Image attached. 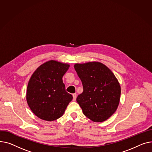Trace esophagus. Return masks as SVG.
Wrapping results in <instances>:
<instances>
[{
  "label": "esophagus",
  "mask_w": 152,
  "mask_h": 152,
  "mask_svg": "<svg viewBox=\"0 0 152 152\" xmlns=\"http://www.w3.org/2000/svg\"><path fill=\"white\" fill-rule=\"evenodd\" d=\"M73 96V101H75L76 100V97H77V94L76 93H74L72 94Z\"/></svg>",
  "instance_id": "esophagus-1"
}]
</instances>
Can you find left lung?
I'll return each mask as SVG.
<instances>
[{"label":"left lung","mask_w":152,"mask_h":152,"mask_svg":"<svg viewBox=\"0 0 152 152\" xmlns=\"http://www.w3.org/2000/svg\"><path fill=\"white\" fill-rule=\"evenodd\" d=\"M74 67L83 88L77 97L83 114L93 121L108 119L120 102L121 88L117 78L101 62L76 64Z\"/></svg>","instance_id":"left-lung-1"}]
</instances>
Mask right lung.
<instances>
[{
    "label": "right lung",
    "instance_id": "right-lung-1",
    "mask_svg": "<svg viewBox=\"0 0 152 152\" xmlns=\"http://www.w3.org/2000/svg\"><path fill=\"white\" fill-rule=\"evenodd\" d=\"M69 67L67 64L50 61L39 67L31 76L26 99L31 110L40 119L53 121L60 118L72 100L62 79Z\"/></svg>",
    "mask_w": 152,
    "mask_h": 152
}]
</instances>
